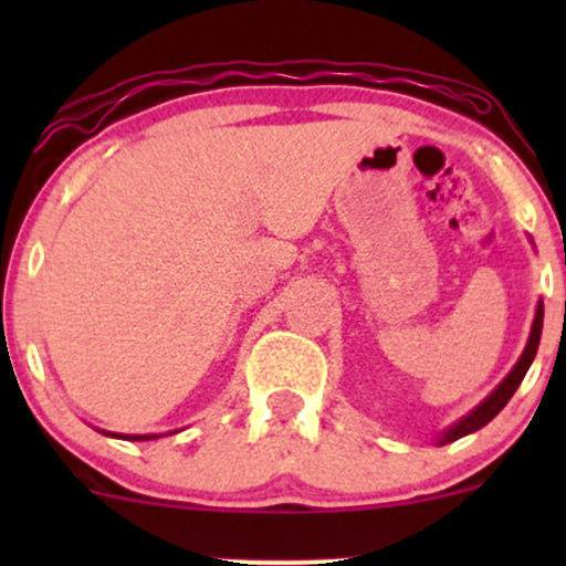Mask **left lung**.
<instances>
[{"instance_id": "left-lung-1", "label": "left lung", "mask_w": 566, "mask_h": 566, "mask_svg": "<svg viewBox=\"0 0 566 566\" xmlns=\"http://www.w3.org/2000/svg\"><path fill=\"white\" fill-rule=\"evenodd\" d=\"M541 333H543V301L537 303L535 322H532L530 340H527V346H524V354L518 356L516 365H513L511 373L505 375V380L500 382L495 391L486 396L482 405H479L476 409H471V412L465 415V418H460L458 423L450 426L444 433H441V437L437 439L439 447H441V444H450V441H458L460 437H469V433L479 431V428H484L486 423H490L492 418H495L500 409L509 405L511 396L516 394L518 386H522V380H524V375H527L532 359H535L537 346H541Z\"/></svg>"}]
</instances>
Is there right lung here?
Here are the masks:
<instances>
[{"instance_id": "1", "label": "right lung", "mask_w": 566, "mask_h": 566, "mask_svg": "<svg viewBox=\"0 0 566 566\" xmlns=\"http://www.w3.org/2000/svg\"><path fill=\"white\" fill-rule=\"evenodd\" d=\"M106 433V431H103ZM106 437H119V439H129V441H148V439H159V433H146V437H127V433H106Z\"/></svg>"}]
</instances>
